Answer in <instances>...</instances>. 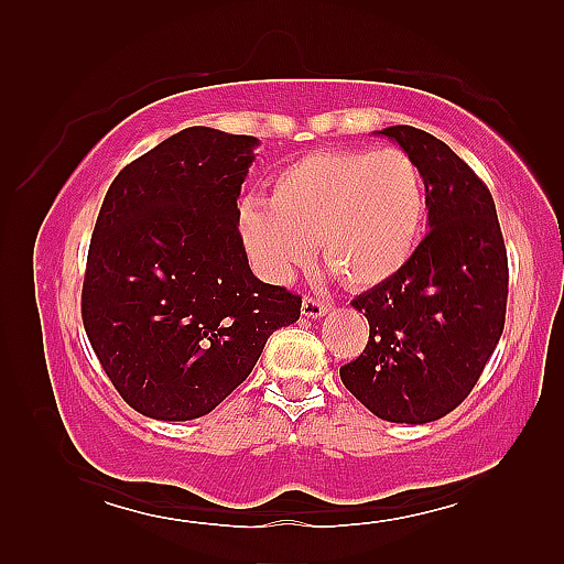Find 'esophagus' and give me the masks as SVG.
Masks as SVG:
<instances>
[{
  "label": "esophagus",
  "instance_id": "esophagus-1",
  "mask_svg": "<svg viewBox=\"0 0 564 564\" xmlns=\"http://www.w3.org/2000/svg\"><path fill=\"white\" fill-rule=\"evenodd\" d=\"M329 305L322 303V301H315V297H305L303 301V315L310 317V319H317L322 315H327Z\"/></svg>",
  "mask_w": 564,
  "mask_h": 564
}]
</instances>
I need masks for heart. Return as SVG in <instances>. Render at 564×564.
Returning a JSON list of instances; mask_svg holds the SVG:
<instances>
[{"instance_id": "obj_1", "label": "heart", "mask_w": 564, "mask_h": 564, "mask_svg": "<svg viewBox=\"0 0 564 564\" xmlns=\"http://www.w3.org/2000/svg\"><path fill=\"white\" fill-rule=\"evenodd\" d=\"M426 218L424 176L398 148L313 152L275 174L269 203L247 198L237 232L271 281L319 257L351 289H373L412 261Z\"/></svg>"}]
</instances>
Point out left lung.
<instances>
[{
  "label": "left lung",
  "mask_w": 564,
  "mask_h": 564,
  "mask_svg": "<svg viewBox=\"0 0 564 564\" xmlns=\"http://www.w3.org/2000/svg\"><path fill=\"white\" fill-rule=\"evenodd\" d=\"M378 135L412 154L424 176L429 232L394 279L351 303L370 334L341 366L354 398L394 424H429L458 406L495 354L509 267L492 194L446 142L412 126Z\"/></svg>",
  "instance_id": "8db88e82"
}]
</instances>
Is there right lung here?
Here are the masks:
<instances>
[{"mask_svg":"<svg viewBox=\"0 0 564 564\" xmlns=\"http://www.w3.org/2000/svg\"><path fill=\"white\" fill-rule=\"evenodd\" d=\"M259 145L194 126L113 178L94 227L82 319L135 412L188 422L257 366L301 295L259 281L237 232V198Z\"/></svg>","mask_w":564,"mask_h":564,"instance_id":"add662e5","label":"right lung"}]
</instances>
